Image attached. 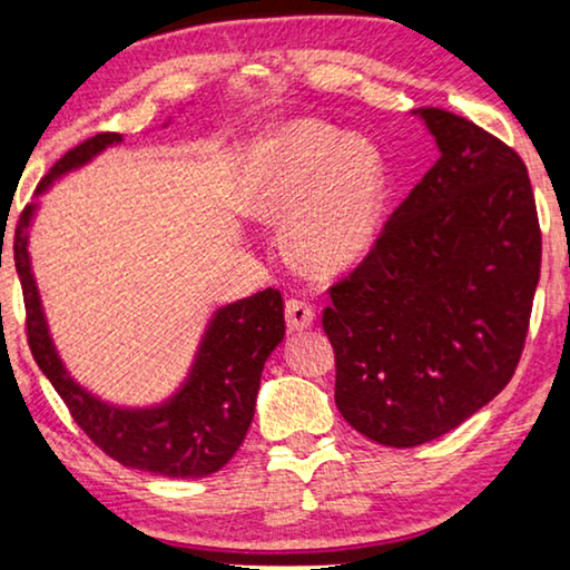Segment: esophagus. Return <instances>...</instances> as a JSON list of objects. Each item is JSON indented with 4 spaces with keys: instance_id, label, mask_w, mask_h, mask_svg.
I'll use <instances>...</instances> for the list:
<instances>
[{
    "instance_id": "esophagus-1",
    "label": "esophagus",
    "mask_w": 570,
    "mask_h": 570,
    "mask_svg": "<svg viewBox=\"0 0 570 570\" xmlns=\"http://www.w3.org/2000/svg\"><path fill=\"white\" fill-rule=\"evenodd\" d=\"M314 318H316V311H314V306H311V303L301 301V298H291L285 303V322L293 332L308 330V326L314 324Z\"/></svg>"
}]
</instances>
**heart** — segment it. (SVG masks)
<instances>
[{"label":"heart","mask_w":570,"mask_h":570,"mask_svg":"<svg viewBox=\"0 0 570 570\" xmlns=\"http://www.w3.org/2000/svg\"><path fill=\"white\" fill-rule=\"evenodd\" d=\"M389 197L384 155L368 137L295 119L256 147L246 205L285 220L287 246L316 275L345 272L376 244Z\"/></svg>","instance_id":"heart-1"}]
</instances>
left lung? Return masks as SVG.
Wrapping results in <instances>:
<instances>
[{
    "label": "left lung",
    "mask_w": 570,
    "mask_h": 570,
    "mask_svg": "<svg viewBox=\"0 0 570 570\" xmlns=\"http://www.w3.org/2000/svg\"><path fill=\"white\" fill-rule=\"evenodd\" d=\"M415 114L439 160L330 287L322 314L337 410L394 449L454 431L503 392L542 262L524 160L470 119L431 106Z\"/></svg>",
    "instance_id": "8db88e82"
}]
</instances>
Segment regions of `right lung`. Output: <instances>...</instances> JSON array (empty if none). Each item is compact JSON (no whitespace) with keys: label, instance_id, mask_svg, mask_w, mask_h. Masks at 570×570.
Returning <instances> with one entry per match:
<instances>
[{"label":"right lung","instance_id":"obj_1","mask_svg":"<svg viewBox=\"0 0 570 570\" xmlns=\"http://www.w3.org/2000/svg\"><path fill=\"white\" fill-rule=\"evenodd\" d=\"M116 142H121V135L100 131L72 147L53 163L36 194H43L53 178L85 166L92 155ZM33 213L36 205L22 209L12 238L26 301L28 345L75 423L104 454L131 470L166 478H207L228 464L254 420L264 361L285 337V303L279 291L267 287L217 311L202 337L189 379L168 402L145 410L114 407L72 381L49 337L28 256Z\"/></svg>","mask_w":570,"mask_h":570}]
</instances>
